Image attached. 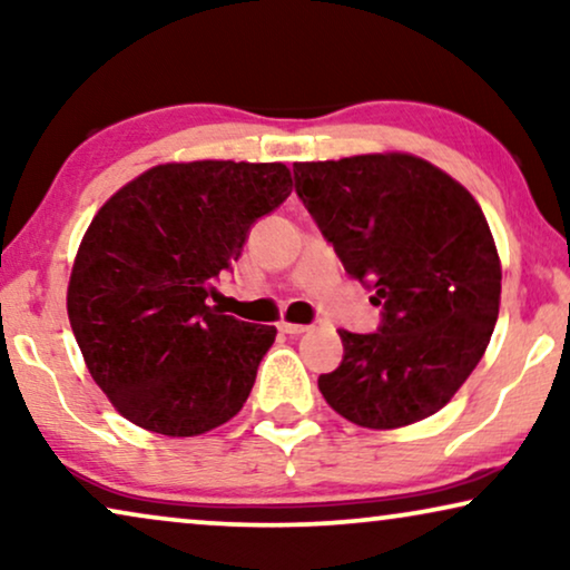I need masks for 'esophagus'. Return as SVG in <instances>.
Listing matches in <instances>:
<instances>
[{"instance_id":"1","label":"esophagus","mask_w":570,"mask_h":570,"mask_svg":"<svg viewBox=\"0 0 570 570\" xmlns=\"http://www.w3.org/2000/svg\"><path fill=\"white\" fill-rule=\"evenodd\" d=\"M279 332L291 334V337H298V334L308 332L306 324H293V322H279Z\"/></svg>"}]
</instances>
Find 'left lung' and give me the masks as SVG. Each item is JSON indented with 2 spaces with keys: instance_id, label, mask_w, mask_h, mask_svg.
Listing matches in <instances>:
<instances>
[{
  "instance_id": "obj_1",
  "label": "left lung",
  "mask_w": 570,
  "mask_h": 570,
  "mask_svg": "<svg viewBox=\"0 0 570 570\" xmlns=\"http://www.w3.org/2000/svg\"><path fill=\"white\" fill-rule=\"evenodd\" d=\"M295 194L384 322L340 330L345 357L318 376L342 417L392 431L446 407L485 355L501 306V256L478 199L410 153L295 163Z\"/></svg>"
}]
</instances>
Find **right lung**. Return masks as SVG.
I'll return each instance as SVG.
<instances>
[{"label": "right lung", "instance_id": "right-lung-1", "mask_svg": "<svg viewBox=\"0 0 570 570\" xmlns=\"http://www.w3.org/2000/svg\"><path fill=\"white\" fill-rule=\"evenodd\" d=\"M291 191L285 163H160L98 209L77 248L67 314L121 417L189 439L238 415L277 330L209 306L213 279Z\"/></svg>", "mask_w": 570, "mask_h": 570}]
</instances>
